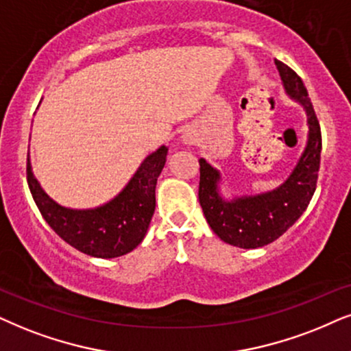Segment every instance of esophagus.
<instances>
[{"mask_svg":"<svg viewBox=\"0 0 351 351\" xmlns=\"http://www.w3.org/2000/svg\"><path fill=\"white\" fill-rule=\"evenodd\" d=\"M183 141L186 144H193L194 143V137H193V134H189V132H186V134L183 136Z\"/></svg>","mask_w":351,"mask_h":351,"instance_id":"1","label":"esophagus"}]
</instances>
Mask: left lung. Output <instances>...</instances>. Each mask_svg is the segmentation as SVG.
<instances>
[{
  "label": "left lung",
  "instance_id": "obj_1",
  "mask_svg": "<svg viewBox=\"0 0 351 351\" xmlns=\"http://www.w3.org/2000/svg\"><path fill=\"white\" fill-rule=\"evenodd\" d=\"M285 94L303 106L306 113V145L287 180L259 194L227 197L221 193V173L206 158H199L201 181L199 202L207 223L221 241L243 250L269 245L282 237L311 201L321 162V128L303 81L293 69L275 60Z\"/></svg>",
  "mask_w": 351,
  "mask_h": 351
}]
</instances>
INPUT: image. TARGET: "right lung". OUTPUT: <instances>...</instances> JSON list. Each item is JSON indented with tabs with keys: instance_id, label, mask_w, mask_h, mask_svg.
I'll return each instance as SVG.
<instances>
[{
	"instance_id": "1",
	"label": "right lung",
	"mask_w": 351,
	"mask_h": 351,
	"mask_svg": "<svg viewBox=\"0 0 351 351\" xmlns=\"http://www.w3.org/2000/svg\"><path fill=\"white\" fill-rule=\"evenodd\" d=\"M167 155V145L149 154L117 196L97 207L73 208L58 204L35 178L30 155L29 189L40 214L58 237L84 254L113 259L139 246L147 233L155 212V186Z\"/></svg>"
}]
</instances>
